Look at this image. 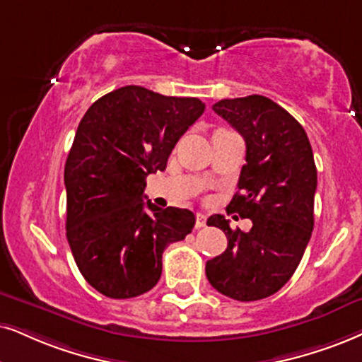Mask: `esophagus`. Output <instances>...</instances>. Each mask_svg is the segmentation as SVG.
I'll use <instances>...</instances> for the list:
<instances>
[{
    "instance_id": "obj_1",
    "label": "esophagus",
    "mask_w": 362,
    "mask_h": 362,
    "mask_svg": "<svg viewBox=\"0 0 362 362\" xmlns=\"http://www.w3.org/2000/svg\"><path fill=\"white\" fill-rule=\"evenodd\" d=\"M205 222H207V217H205L204 214L197 212L195 214V227L197 228H202V227H205Z\"/></svg>"
}]
</instances>
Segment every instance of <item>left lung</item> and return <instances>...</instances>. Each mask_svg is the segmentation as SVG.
Masks as SVG:
<instances>
[{"label": "left lung", "instance_id": "obj_1", "mask_svg": "<svg viewBox=\"0 0 362 362\" xmlns=\"http://www.w3.org/2000/svg\"><path fill=\"white\" fill-rule=\"evenodd\" d=\"M214 112L245 140L239 192L227 212L250 218L252 228H230L221 214L207 226L227 237V249L205 264L214 289L249 303L269 297L292 277L314 228L317 189L313 148L287 110L262 95L221 100Z\"/></svg>", "mask_w": 362, "mask_h": 362}]
</instances>
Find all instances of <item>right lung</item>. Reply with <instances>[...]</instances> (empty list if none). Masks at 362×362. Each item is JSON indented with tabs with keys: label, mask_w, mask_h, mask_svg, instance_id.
<instances>
[{
	"label": "right lung",
	"mask_w": 362,
	"mask_h": 362,
	"mask_svg": "<svg viewBox=\"0 0 362 362\" xmlns=\"http://www.w3.org/2000/svg\"><path fill=\"white\" fill-rule=\"evenodd\" d=\"M204 110L199 98L128 85L103 95L81 118L65 163L66 239L100 294L148 292L162 276L165 247L194 228L190 210L160 209L145 202L144 190Z\"/></svg>",
	"instance_id": "add662e5"
}]
</instances>
